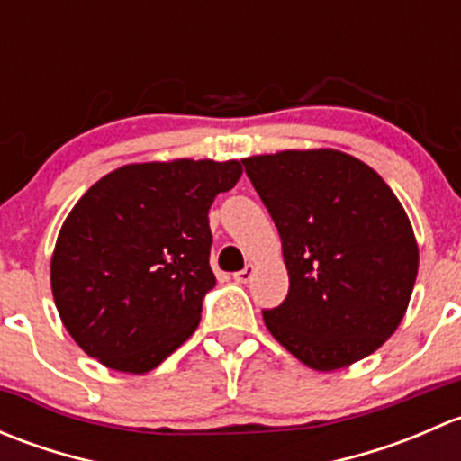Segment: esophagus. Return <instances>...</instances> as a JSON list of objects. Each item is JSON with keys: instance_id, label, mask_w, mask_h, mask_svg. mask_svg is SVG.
Segmentation results:
<instances>
[{"instance_id": "1", "label": "esophagus", "mask_w": 461, "mask_h": 461, "mask_svg": "<svg viewBox=\"0 0 461 461\" xmlns=\"http://www.w3.org/2000/svg\"><path fill=\"white\" fill-rule=\"evenodd\" d=\"M254 272H257V267H254L252 263H248L243 269H240V272L234 274V281H236V283H248V281H252Z\"/></svg>"}]
</instances>
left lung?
<instances>
[{
    "label": "left lung",
    "mask_w": 461,
    "mask_h": 461,
    "mask_svg": "<svg viewBox=\"0 0 461 461\" xmlns=\"http://www.w3.org/2000/svg\"><path fill=\"white\" fill-rule=\"evenodd\" d=\"M267 207L290 292L269 334L319 373L379 350L406 317L420 269L411 218L379 174L337 149L243 158Z\"/></svg>",
    "instance_id": "obj_1"
}]
</instances>
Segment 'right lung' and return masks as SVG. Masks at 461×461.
<instances>
[{"mask_svg": "<svg viewBox=\"0 0 461 461\" xmlns=\"http://www.w3.org/2000/svg\"><path fill=\"white\" fill-rule=\"evenodd\" d=\"M239 160L133 162L102 176L68 212L50 290L73 341L118 373L144 375L201 323L209 207L239 183Z\"/></svg>", "mask_w": 461, "mask_h": 461, "instance_id": "right-lung-1", "label": "right lung"}]
</instances>
